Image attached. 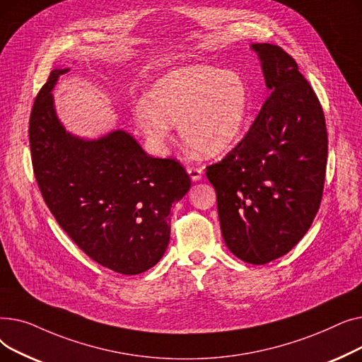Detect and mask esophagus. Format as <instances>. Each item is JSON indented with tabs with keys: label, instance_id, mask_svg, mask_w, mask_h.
<instances>
[{
	"label": "esophagus",
	"instance_id": "1",
	"mask_svg": "<svg viewBox=\"0 0 362 362\" xmlns=\"http://www.w3.org/2000/svg\"><path fill=\"white\" fill-rule=\"evenodd\" d=\"M187 173L191 176L192 182H198L202 177V168L199 167H187Z\"/></svg>",
	"mask_w": 362,
	"mask_h": 362
}]
</instances>
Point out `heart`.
I'll return each mask as SVG.
<instances>
[{
	"mask_svg": "<svg viewBox=\"0 0 362 362\" xmlns=\"http://www.w3.org/2000/svg\"><path fill=\"white\" fill-rule=\"evenodd\" d=\"M252 110L243 76L208 64L171 69L154 81L133 116L148 144L163 151L177 124L186 146L202 157L230 149L243 135Z\"/></svg>",
	"mask_w": 362,
	"mask_h": 362,
	"instance_id": "b5f03b06",
	"label": "heart"
}]
</instances>
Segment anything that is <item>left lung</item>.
<instances>
[{"label": "left lung", "instance_id": "obj_1", "mask_svg": "<svg viewBox=\"0 0 362 362\" xmlns=\"http://www.w3.org/2000/svg\"><path fill=\"white\" fill-rule=\"evenodd\" d=\"M269 97L245 138L206 167L221 235L239 259L262 265L288 254L320 208L327 163L325 112L292 57L252 44Z\"/></svg>", "mask_w": 362, "mask_h": 362}]
</instances>
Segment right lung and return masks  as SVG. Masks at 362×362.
Here are the masks:
<instances>
[{"label": "right lung", "instance_id": "add662e5", "mask_svg": "<svg viewBox=\"0 0 362 362\" xmlns=\"http://www.w3.org/2000/svg\"><path fill=\"white\" fill-rule=\"evenodd\" d=\"M70 69H54L35 100L29 142L37 186L57 223L95 262L139 274L163 258L170 210L191 187L175 160L152 158L126 130L97 139L67 132L52 89Z\"/></svg>", "mask_w": 362, "mask_h": 362}]
</instances>
